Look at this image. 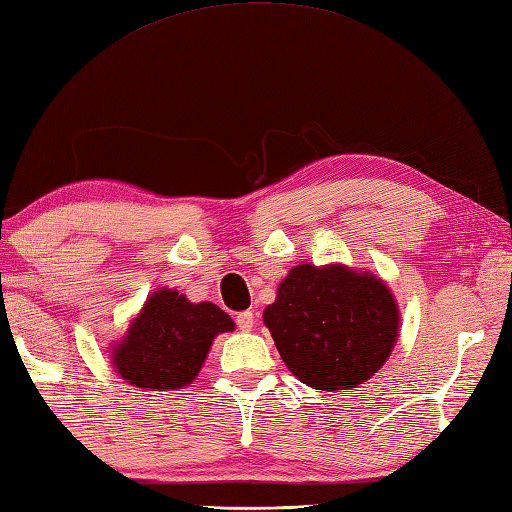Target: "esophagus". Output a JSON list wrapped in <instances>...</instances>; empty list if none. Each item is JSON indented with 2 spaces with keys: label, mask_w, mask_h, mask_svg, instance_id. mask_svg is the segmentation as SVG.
Here are the masks:
<instances>
[{
  "label": "esophagus",
  "mask_w": 512,
  "mask_h": 512,
  "mask_svg": "<svg viewBox=\"0 0 512 512\" xmlns=\"http://www.w3.org/2000/svg\"><path fill=\"white\" fill-rule=\"evenodd\" d=\"M236 326L241 328V331H252L254 326V313L252 311H243L236 315Z\"/></svg>",
  "instance_id": "esophagus-1"
}]
</instances>
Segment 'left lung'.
<instances>
[{
  "label": "left lung",
  "mask_w": 512,
  "mask_h": 512,
  "mask_svg": "<svg viewBox=\"0 0 512 512\" xmlns=\"http://www.w3.org/2000/svg\"><path fill=\"white\" fill-rule=\"evenodd\" d=\"M263 317L287 368L326 392L368 381L390 357L399 331L390 289L342 265L293 267Z\"/></svg>",
  "instance_id": "1"
}]
</instances>
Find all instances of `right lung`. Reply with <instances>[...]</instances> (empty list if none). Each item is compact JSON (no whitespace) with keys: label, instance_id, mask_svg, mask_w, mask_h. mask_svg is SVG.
<instances>
[{"label":"right lung","instance_id":"obj_1","mask_svg":"<svg viewBox=\"0 0 512 512\" xmlns=\"http://www.w3.org/2000/svg\"><path fill=\"white\" fill-rule=\"evenodd\" d=\"M232 328V317L217 304H192L177 291H155L131 324L127 339L113 350V363L135 388H184L199 374L212 339Z\"/></svg>","mask_w":512,"mask_h":512}]
</instances>
